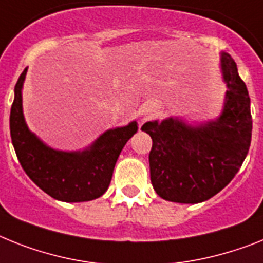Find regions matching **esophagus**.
I'll list each match as a JSON object with an SVG mask.
<instances>
[{"label":"esophagus","mask_w":263,"mask_h":263,"mask_svg":"<svg viewBox=\"0 0 263 263\" xmlns=\"http://www.w3.org/2000/svg\"><path fill=\"white\" fill-rule=\"evenodd\" d=\"M149 114H151V110H149V108H146V110H144V111H142V117H144V119L146 118V117L149 116Z\"/></svg>","instance_id":"1"}]
</instances>
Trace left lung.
<instances>
[{
    "instance_id": "1",
    "label": "left lung",
    "mask_w": 263,
    "mask_h": 263,
    "mask_svg": "<svg viewBox=\"0 0 263 263\" xmlns=\"http://www.w3.org/2000/svg\"><path fill=\"white\" fill-rule=\"evenodd\" d=\"M224 103L214 121L188 123L179 117L149 121L141 127L152 137V185L162 199L201 203L220 192L243 164L251 142L250 97L234 59L222 52Z\"/></svg>"
}]
</instances>
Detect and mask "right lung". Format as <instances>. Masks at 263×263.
<instances>
[{
	"mask_svg": "<svg viewBox=\"0 0 263 263\" xmlns=\"http://www.w3.org/2000/svg\"><path fill=\"white\" fill-rule=\"evenodd\" d=\"M27 69L17 80L10 110V137L20 164L29 179L56 200L78 203L102 196L110 185L119 153L137 133L138 125L133 121L126 126L106 130L83 151L53 149L30 132L24 118Z\"/></svg>",
	"mask_w": 263,
	"mask_h": 263,
	"instance_id": "right-lung-1",
	"label": "right lung"
}]
</instances>
